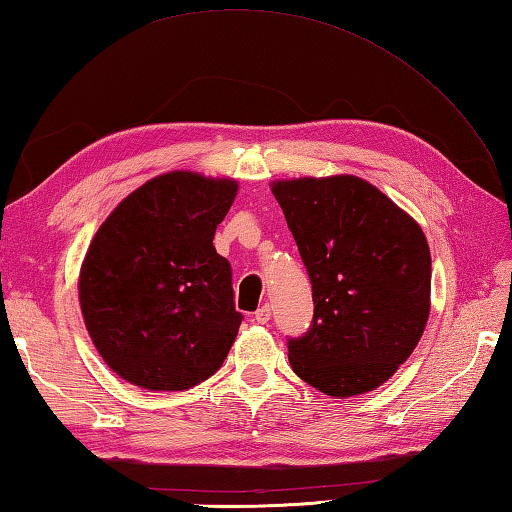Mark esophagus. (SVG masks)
<instances>
[{
	"label": "esophagus",
	"instance_id": "esophagus-1",
	"mask_svg": "<svg viewBox=\"0 0 512 512\" xmlns=\"http://www.w3.org/2000/svg\"><path fill=\"white\" fill-rule=\"evenodd\" d=\"M255 322H257V324H268V322H270V306H268V304H264L262 308H257Z\"/></svg>",
	"mask_w": 512,
	"mask_h": 512
}]
</instances>
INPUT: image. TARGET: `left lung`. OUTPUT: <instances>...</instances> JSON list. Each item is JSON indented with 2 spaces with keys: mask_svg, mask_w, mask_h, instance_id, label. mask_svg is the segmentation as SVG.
<instances>
[{
  "mask_svg": "<svg viewBox=\"0 0 512 512\" xmlns=\"http://www.w3.org/2000/svg\"><path fill=\"white\" fill-rule=\"evenodd\" d=\"M313 286V322L288 337L295 375L330 397L382 386L430 313V250L413 217L353 175L273 184Z\"/></svg>",
  "mask_w": 512,
  "mask_h": 512,
  "instance_id": "8db88e82",
  "label": "left lung"
}]
</instances>
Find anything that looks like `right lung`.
Here are the masks:
<instances>
[{"label": "right lung", "instance_id": "obj_1", "mask_svg": "<svg viewBox=\"0 0 512 512\" xmlns=\"http://www.w3.org/2000/svg\"><path fill=\"white\" fill-rule=\"evenodd\" d=\"M233 179L159 175L130 193L90 242L79 304L99 355L126 382L186 390L224 364L244 315L213 246Z\"/></svg>", "mask_w": 512, "mask_h": 512}]
</instances>
